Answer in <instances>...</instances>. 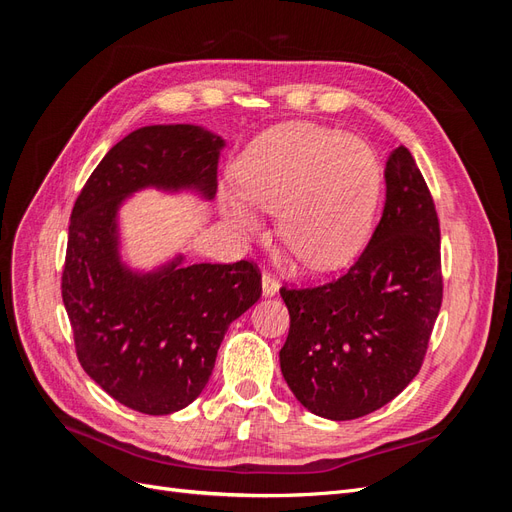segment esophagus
<instances>
[{
	"instance_id": "esophagus-1",
	"label": "esophagus",
	"mask_w": 512,
	"mask_h": 512,
	"mask_svg": "<svg viewBox=\"0 0 512 512\" xmlns=\"http://www.w3.org/2000/svg\"><path fill=\"white\" fill-rule=\"evenodd\" d=\"M277 290H280V280L269 271L262 273V294H265V297H273Z\"/></svg>"
}]
</instances>
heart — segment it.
Listing matches in <instances>:
<instances>
[{
	"mask_svg": "<svg viewBox=\"0 0 512 512\" xmlns=\"http://www.w3.org/2000/svg\"><path fill=\"white\" fill-rule=\"evenodd\" d=\"M237 188L252 207L277 211L280 239L307 267L333 269L352 258L367 235L380 196V166L359 138L288 123L243 151ZM242 201L224 196V211L252 232L258 218Z\"/></svg>",
	"mask_w": 512,
	"mask_h": 512,
	"instance_id": "1",
	"label": "heart"
}]
</instances>
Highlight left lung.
I'll return each instance as SVG.
<instances>
[{
    "mask_svg": "<svg viewBox=\"0 0 512 512\" xmlns=\"http://www.w3.org/2000/svg\"><path fill=\"white\" fill-rule=\"evenodd\" d=\"M384 181L382 218L359 260L322 286L280 288L290 314L284 380L331 421L365 416L406 389L442 305L438 213L404 145L391 151Z\"/></svg>",
    "mask_w": 512,
    "mask_h": 512,
    "instance_id": "left-lung-1",
    "label": "left lung"
}]
</instances>
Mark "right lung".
<instances>
[{
    "label": "right lung",
    "instance_id": "obj_1",
    "mask_svg": "<svg viewBox=\"0 0 512 512\" xmlns=\"http://www.w3.org/2000/svg\"><path fill=\"white\" fill-rule=\"evenodd\" d=\"M224 141L198 126H145L106 153L70 215L64 299L79 363L91 380L143 414H173L203 393L230 322L262 294L250 260L151 273L119 258L117 211L143 188L213 198Z\"/></svg>",
    "mask_w": 512,
    "mask_h": 512
}]
</instances>
